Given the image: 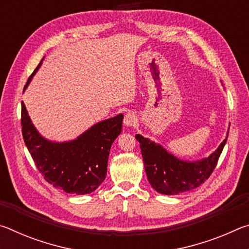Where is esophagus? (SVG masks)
<instances>
[{
  "label": "esophagus",
  "mask_w": 249,
  "mask_h": 249,
  "mask_svg": "<svg viewBox=\"0 0 249 249\" xmlns=\"http://www.w3.org/2000/svg\"><path fill=\"white\" fill-rule=\"evenodd\" d=\"M136 122H137L136 115H135L133 112L126 113L125 116H124V124L126 126H129V127H132V126L135 125V123H136Z\"/></svg>",
  "instance_id": "esophagus-1"
}]
</instances>
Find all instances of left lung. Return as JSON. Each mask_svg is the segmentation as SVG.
Masks as SVG:
<instances>
[{
    "label": "left lung",
    "instance_id": "obj_1",
    "mask_svg": "<svg viewBox=\"0 0 249 249\" xmlns=\"http://www.w3.org/2000/svg\"><path fill=\"white\" fill-rule=\"evenodd\" d=\"M227 136L229 130L225 140L212 154L193 161L177 157L159 142L141 134L135 135V138L140 142L147 179L151 187L161 195L175 196L197 188L209 178L216 167Z\"/></svg>",
    "mask_w": 249,
    "mask_h": 249
}]
</instances>
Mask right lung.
Listing matches in <instances>:
<instances>
[{"instance_id": "add662e5", "label": "right lung", "mask_w": 249, "mask_h": 249, "mask_svg": "<svg viewBox=\"0 0 249 249\" xmlns=\"http://www.w3.org/2000/svg\"><path fill=\"white\" fill-rule=\"evenodd\" d=\"M44 58L29 77L24 91L40 68ZM123 119V114H119L98 122L74 140L54 142L37 130L22 102L23 138L36 167L54 188L78 196L95 191L104 181L109 150L122 133Z\"/></svg>"}]
</instances>
